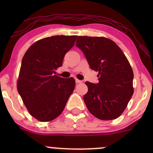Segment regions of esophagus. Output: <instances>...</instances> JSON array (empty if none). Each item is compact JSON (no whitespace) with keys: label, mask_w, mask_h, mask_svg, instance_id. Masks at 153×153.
Segmentation results:
<instances>
[{"label":"esophagus","mask_w":153,"mask_h":153,"mask_svg":"<svg viewBox=\"0 0 153 153\" xmlns=\"http://www.w3.org/2000/svg\"><path fill=\"white\" fill-rule=\"evenodd\" d=\"M75 82H76V83H81V82H82V80H78V79H75Z\"/></svg>","instance_id":"1"}]
</instances>
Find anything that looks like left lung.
<instances>
[{"label": "left lung", "instance_id": "obj_1", "mask_svg": "<svg viewBox=\"0 0 153 153\" xmlns=\"http://www.w3.org/2000/svg\"><path fill=\"white\" fill-rule=\"evenodd\" d=\"M75 45L91 69L99 72L98 83L85 82L88 91L83 100L88 109L101 120L118 118L134 93V73L127 58L114 42L103 36H79Z\"/></svg>", "mask_w": 153, "mask_h": 153}]
</instances>
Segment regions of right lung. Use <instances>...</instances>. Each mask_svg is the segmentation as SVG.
Wrapping results in <instances>:
<instances>
[{"label":"right lung","instance_id":"right-lung-1","mask_svg":"<svg viewBox=\"0 0 153 153\" xmlns=\"http://www.w3.org/2000/svg\"><path fill=\"white\" fill-rule=\"evenodd\" d=\"M77 36H52L38 40L22 59L17 90L29 114L40 122L61 114L75 85L73 78L55 75Z\"/></svg>","mask_w":153,"mask_h":153}]
</instances>
